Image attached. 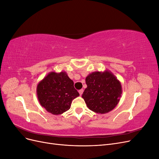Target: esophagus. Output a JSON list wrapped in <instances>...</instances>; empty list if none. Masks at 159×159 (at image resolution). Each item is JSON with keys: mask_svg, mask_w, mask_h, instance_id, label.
<instances>
[{"mask_svg": "<svg viewBox=\"0 0 159 159\" xmlns=\"http://www.w3.org/2000/svg\"><path fill=\"white\" fill-rule=\"evenodd\" d=\"M83 92H84V89H80V90H79V93H80V95H82Z\"/></svg>", "mask_w": 159, "mask_h": 159, "instance_id": "34e87169", "label": "esophagus"}]
</instances>
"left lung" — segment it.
I'll use <instances>...</instances> for the list:
<instances>
[{"instance_id":"8db88e82","label":"left lung","mask_w":159,"mask_h":159,"mask_svg":"<svg viewBox=\"0 0 159 159\" xmlns=\"http://www.w3.org/2000/svg\"><path fill=\"white\" fill-rule=\"evenodd\" d=\"M86 88L82 98L87 107L98 114L113 110L119 102L122 86L119 80L108 70L94 71L85 78Z\"/></svg>"}]
</instances>
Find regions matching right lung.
Here are the masks:
<instances>
[{"mask_svg": "<svg viewBox=\"0 0 159 159\" xmlns=\"http://www.w3.org/2000/svg\"><path fill=\"white\" fill-rule=\"evenodd\" d=\"M36 93L42 107L56 115L69 110L72 101L80 95L64 71L50 72L38 84Z\"/></svg>", "mask_w": 159, "mask_h": 159, "instance_id": "obj_1", "label": "right lung"}]
</instances>
